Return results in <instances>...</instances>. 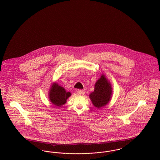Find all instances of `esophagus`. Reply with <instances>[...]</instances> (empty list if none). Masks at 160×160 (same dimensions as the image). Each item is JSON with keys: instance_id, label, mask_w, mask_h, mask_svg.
Returning <instances> with one entry per match:
<instances>
[{"instance_id": "34e87169", "label": "esophagus", "mask_w": 160, "mask_h": 160, "mask_svg": "<svg viewBox=\"0 0 160 160\" xmlns=\"http://www.w3.org/2000/svg\"><path fill=\"white\" fill-rule=\"evenodd\" d=\"M84 93H85V92H84V90H78L77 91V93L78 95H83L84 94Z\"/></svg>"}]
</instances>
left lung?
<instances>
[{"label": "left lung", "instance_id": "left-lung-1", "mask_svg": "<svg viewBox=\"0 0 160 160\" xmlns=\"http://www.w3.org/2000/svg\"><path fill=\"white\" fill-rule=\"evenodd\" d=\"M112 88L104 75L95 84L94 91L89 95L94 106L98 108L105 106L110 100Z\"/></svg>", "mask_w": 160, "mask_h": 160}]
</instances>
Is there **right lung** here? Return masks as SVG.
Instances as JSON below:
<instances>
[{"label":"right lung","instance_id":"add662e5","mask_svg":"<svg viewBox=\"0 0 160 160\" xmlns=\"http://www.w3.org/2000/svg\"><path fill=\"white\" fill-rule=\"evenodd\" d=\"M70 92H67L65 89L58 84H54L49 92L51 102L56 106L61 107L66 103L67 99L71 96Z\"/></svg>","mask_w":160,"mask_h":160}]
</instances>
